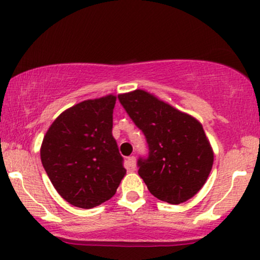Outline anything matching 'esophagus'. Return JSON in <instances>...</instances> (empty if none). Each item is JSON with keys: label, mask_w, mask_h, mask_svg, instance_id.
Segmentation results:
<instances>
[{"label": "esophagus", "mask_w": 260, "mask_h": 260, "mask_svg": "<svg viewBox=\"0 0 260 260\" xmlns=\"http://www.w3.org/2000/svg\"><path fill=\"white\" fill-rule=\"evenodd\" d=\"M127 168L128 170H131V171H134V170H136V157H127Z\"/></svg>", "instance_id": "34e87169"}]
</instances>
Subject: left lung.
<instances>
[{
    "instance_id": "left-lung-1",
    "label": "left lung",
    "mask_w": 260,
    "mask_h": 260,
    "mask_svg": "<svg viewBox=\"0 0 260 260\" xmlns=\"http://www.w3.org/2000/svg\"><path fill=\"white\" fill-rule=\"evenodd\" d=\"M118 100L147 140L148 155L137 165L149 192L170 204L197 194L214 161L202 124L144 90L121 94Z\"/></svg>"
}]
</instances>
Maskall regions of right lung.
Returning a JSON list of instances; mask_svg holds the SVG:
<instances>
[{
	"label": "right lung",
	"instance_id": "add662e5",
	"mask_svg": "<svg viewBox=\"0 0 260 260\" xmlns=\"http://www.w3.org/2000/svg\"><path fill=\"white\" fill-rule=\"evenodd\" d=\"M116 96L86 100L53 121L41 145V162L58 194L90 209L115 196L126 175L112 137Z\"/></svg>",
	"mask_w": 260,
	"mask_h": 260
}]
</instances>
